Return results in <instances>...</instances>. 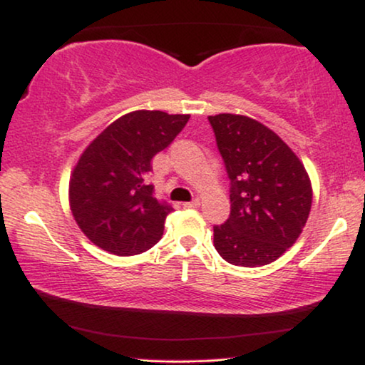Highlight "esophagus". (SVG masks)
I'll return each instance as SVG.
<instances>
[{
  "mask_svg": "<svg viewBox=\"0 0 365 365\" xmlns=\"http://www.w3.org/2000/svg\"><path fill=\"white\" fill-rule=\"evenodd\" d=\"M183 205H185V208H198L200 207V200L195 198V200H192V202L183 203Z\"/></svg>",
  "mask_w": 365,
  "mask_h": 365,
  "instance_id": "obj_1",
  "label": "esophagus"
}]
</instances>
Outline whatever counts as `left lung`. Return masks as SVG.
<instances>
[{"instance_id": "obj_1", "label": "left lung", "mask_w": 365, "mask_h": 365, "mask_svg": "<svg viewBox=\"0 0 365 365\" xmlns=\"http://www.w3.org/2000/svg\"><path fill=\"white\" fill-rule=\"evenodd\" d=\"M230 178L232 213L213 227V245L228 263H273L299 238L311 212L312 187L294 152L246 115L208 117Z\"/></svg>"}]
</instances>
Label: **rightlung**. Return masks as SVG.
<instances>
[{
	"mask_svg": "<svg viewBox=\"0 0 365 365\" xmlns=\"http://www.w3.org/2000/svg\"><path fill=\"white\" fill-rule=\"evenodd\" d=\"M190 119L162 110H133L92 140L69 180L73 217L96 246L117 256L150 250L172 212L147 183L152 158L167 148Z\"/></svg>",
	"mask_w": 365,
	"mask_h": 365,
	"instance_id": "obj_1",
	"label": "right lung"
}]
</instances>
